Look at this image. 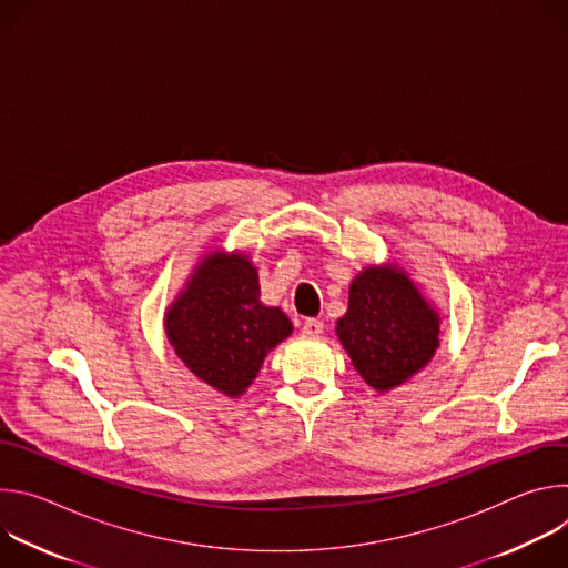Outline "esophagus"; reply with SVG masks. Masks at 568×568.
Masks as SVG:
<instances>
[{
	"instance_id": "obj_1",
	"label": "esophagus",
	"mask_w": 568,
	"mask_h": 568,
	"mask_svg": "<svg viewBox=\"0 0 568 568\" xmlns=\"http://www.w3.org/2000/svg\"><path fill=\"white\" fill-rule=\"evenodd\" d=\"M301 333H303V337L314 339V337H318L323 333V323L318 318H305Z\"/></svg>"
}]
</instances>
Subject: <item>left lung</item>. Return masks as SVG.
<instances>
[{
  "label": "left lung",
  "mask_w": 568,
  "mask_h": 568,
  "mask_svg": "<svg viewBox=\"0 0 568 568\" xmlns=\"http://www.w3.org/2000/svg\"><path fill=\"white\" fill-rule=\"evenodd\" d=\"M438 314L402 270L368 267L351 285L337 335L353 366L377 390L418 373L438 348Z\"/></svg>",
  "instance_id": "left-lung-1"
}]
</instances>
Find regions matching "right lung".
Segmentation results:
<instances>
[{
	"instance_id": "obj_1",
	"label": "right lung",
	"mask_w": 568,
	"mask_h": 568,
	"mask_svg": "<svg viewBox=\"0 0 568 568\" xmlns=\"http://www.w3.org/2000/svg\"><path fill=\"white\" fill-rule=\"evenodd\" d=\"M290 333L285 312L261 303L247 256L235 254H209L166 314V335L180 359L231 397L245 393L265 355Z\"/></svg>"
}]
</instances>
